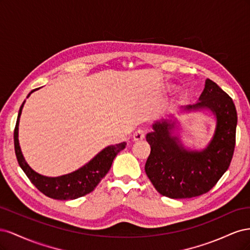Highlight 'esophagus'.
I'll use <instances>...</instances> for the list:
<instances>
[{"instance_id": "esophagus-1", "label": "esophagus", "mask_w": 250, "mask_h": 250, "mask_svg": "<svg viewBox=\"0 0 250 250\" xmlns=\"http://www.w3.org/2000/svg\"><path fill=\"white\" fill-rule=\"evenodd\" d=\"M144 139H145V131L144 130L139 129L138 131H135L133 133V137H132L133 142H140V141H143Z\"/></svg>"}]
</instances>
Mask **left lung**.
<instances>
[{
  "label": "left lung",
  "mask_w": 250,
  "mask_h": 250,
  "mask_svg": "<svg viewBox=\"0 0 250 250\" xmlns=\"http://www.w3.org/2000/svg\"><path fill=\"white\" fill-rule=\"evenodd\" d=\"M181 111H208L215 117L216 127L207 147L196 150L187 148L180 140L181 126L175 117L152 124L153 131L146 137L151 152L145 171L156 191L173 199L197 197L218 183L231 162L238 123L232 99L209 79L198 102Z\"/></svg>",
  "instance_id": "left-lung-1"
}]
</instances>
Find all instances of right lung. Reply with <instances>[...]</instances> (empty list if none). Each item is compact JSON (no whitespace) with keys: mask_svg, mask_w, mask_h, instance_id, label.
<instances>
[{"mask_svg":"<svg viewBox=\"0 0 250 250\" xmlns=\"http://www.w3.org/2000/svg\"><path fill=\"white\" fill-rule=\"evenodd\" d=\"M31 90L27 96L30 97L35 90ZM26 100L22 102L19 111L17 120L16 129H14V150L18 162L21 170L25 172L30 181L39 188V190L46 196L57 200H72L82 197L92 192L94 188L100 183L101 179L106 175L109 171L111 164L115 160L117 154L126 147V143H120L116 145H109L101 150L99 153L95 155L92 160L82 166L78 170H75L71 173L64 174L57 177H49L42 175L35 172L28 163L26 162L24 155L21 150L19 142V125L20 118L21 115L22 107H24Z\"/></svg>","mask_w":250,"mask_h":250,"instance_id":"right-lung-1","label":"right lung"}]
</instances>
